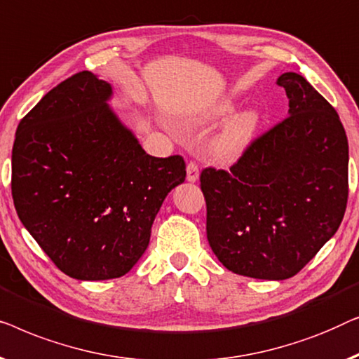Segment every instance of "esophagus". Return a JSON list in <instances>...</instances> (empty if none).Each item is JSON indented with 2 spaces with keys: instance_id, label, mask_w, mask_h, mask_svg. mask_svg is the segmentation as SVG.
<instances>
[{
  "instance_id": "1",
  "label": "esophagus",
  "mask_w": 359,
  "mask_h": 359,
  "mask_svg": "<svg viewBox=\"0 0 359 359\" xmlns=\"http://www.w3.org/2000/svg\"><path fill=\"white\" fill-rule=\"evenodd\" d=\"M200 177V168L198 164L195 163V161H190L189 164H187V180L189 182H196Z\"/></svg>"
}]
</instances>
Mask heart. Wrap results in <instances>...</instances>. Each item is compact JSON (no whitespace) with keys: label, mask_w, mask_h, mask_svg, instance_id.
I'll return each instance as SVG.
<instances>
[{"label":"heart","mask_w":359,"mask_h":359,"mask_svg":"<svg viewBox=\"0 0 359 359\" xmlns=\"http://www.w3.org/2000/svg\"><path fill=\"white\" fill-rule=\"evenodd\" d=\"M234 105L231 102L218 104L196 123H210L228 117ZM257 128V114L254 110H244L231 117L223 128L215 135L211 141V153L218 159H232L245 148Z\"/></svg>","instance_id":"b5f03b06"}]
</instances>
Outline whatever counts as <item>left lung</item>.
<instances>
[{"label":"left lung","mask_w":359,"mask_h":359,"mask_svg":"<svg viewBox=\"0 0 359 359\" xmlns=\"http://www.w3.org/2000/svg\"><path fill=\"white\" fill-rule=\"evenodd\" d=\"M290 115L257 136L229 170L205 168L206 237L232 273L286 280L340 226L348 140L335 109L297 73L278 78Z\"/></svg>","instance_id":"8db88e82"}]
</instances>
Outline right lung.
Wrapping results in <instances>:
<instances>
[{"label":"right lung","mask_w":359,"mask_h":359,"mask_svg":"<svg viewBox=\"0 0 359 359\" xmlns=\"http://www.w3.org/2000/svg\"><path fill=\"white\" fill-rule=\"evenodd\" d=\"M109 83L81 72L19 122L11 190L19 219L65 275L120 278L148 249L151 226L185 180L182 156L154 158L109 109Z\"/></svg>","instance_id":"add662e5"}]
</instances>
